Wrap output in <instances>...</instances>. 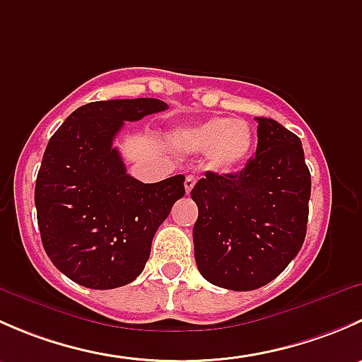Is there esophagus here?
I'll list each match as a JSON object with an SVG mask.
<instances>
[{
    "label": "esophagus",
    "mask_w": 362,
    "mask_h": 362,
    "mask_svg": "<svg viewBox=\"0 0 362 362\" xmlns=\"http://www.w3.org/2000/svg\"><path fill=\"white\" fill-rule=\"evenodd\" d=\"M194 184H196V178L192 177V175H187V177H185V182H184L185 192H187V194H191V191H192V187H194Z\"/></svg>",
    "instance_id": "obj_1"
}]
</instances>
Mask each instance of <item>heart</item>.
I'll return each mask as SVG.
<instances>
[{
	"label": "heart",
	"instance_id": "heart-1",
	"mask_svg": "<svg viewBox=\"0 0 362 362\" xmlns=\"http://www.w3.org/2000/svg\"><path fill=\"white\" fill-rule=\"evenodd\" d=\"M178 144L189 152L208 154V163L214 170L231 173L250 158L254 133L243 120L214 117L182 131Z\"/></svg>",
	"mask_w": 362,
	"mask_h": 362
}]
</instances>
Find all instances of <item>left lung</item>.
<instances>
[{
  "label": "left lung",
  "mask_w": 362,
  "mask_h": 362,
  "mask_svg": "<svg viewBox=\"0 0 362 362\" xmlns=\"http://www.w3.org/2000/svg\"><path fill=\"white\" fill-rule=\"evenodd\" d=\"M257 120V151L236 173L206 171L192 187L194 257L203 279L231 291L266 286L301 250L312 192L301 140Z\"/></svg>",
  "instance_id": "8db88e82"
}]
</instances>
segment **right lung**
I'll return each mask as SVG.
<instances>
[{"instance_id":"obj_1","label":"right lung","mask_w":362,"mask_h":362,"mask_svg":"<svg viewBox=\"0 0 362 362\" xmlns=\"http://www.w3.org/2000/svg\"><path fill=\"white\" fill-rule=\"evenodd\" d=\"M166 108L154 98L94 101L50 138L36 177V217L47 255L73 282L89 289L133 282L156 231L185 194L184 175L144 184L127 175L113 147L124 122Z\"/></svg>"}]
</instances>
